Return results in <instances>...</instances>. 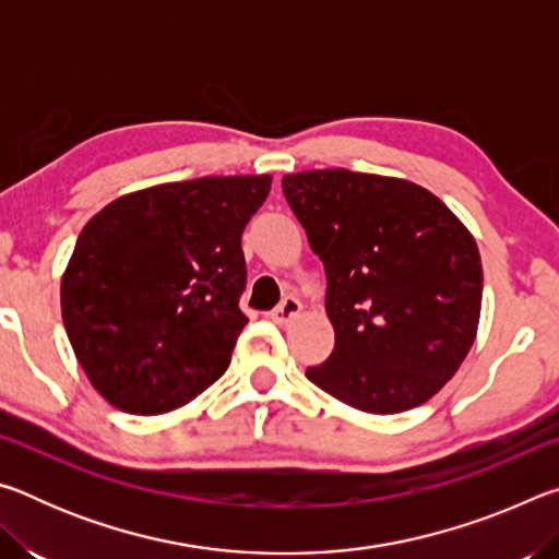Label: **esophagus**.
<instances>
[{
    "instance_id": "obj_1",
    "label": "esophagus",
    "mask_w": 559,
    "mask_h": 559,
    "mask_svg": "<svg viewBox=\"0 0 559 559\" xmlns=\"http://www.w3.org/2000/svg\"><path fill=\"white\" fill-rule=\"evenodd\" d=\"M300 308L302 306H300V300L296 296H286L281 300V306L271 313V320H273V323H278V325H288L293 318L300 316Z\"/></svg>"
}]
</instances>
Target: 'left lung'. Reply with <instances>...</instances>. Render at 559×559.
<instances>
[{
	"mask_svg": "<svg viewBox=\"0 0 559 559\" xmlns=\"http://www.w3.org/2000/svg\"><path fill=\"white\" fill-rule=\"evenodd\" d=\"M283 194L323 261L335 349L306 377L370 414L431 400L476 340L484 269L466 226L429 189L313 169Z\"/></svg>",
	"mask_w": 559,
	"mask_h": 559,
	"instance_id": "1",
	"label": "left lung"
}]
</instances>
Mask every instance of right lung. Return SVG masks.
Masks as SVG:
<instances>
[{
  "mask_svg": "<svg viewBox=\"0 0 559 559\" xmlns=\"http://www.w3.org/2000/svg\"><path fill=\"white\" fill-rule=\"evenodd\" d=\"M269 192V175L187 179L120 197L83 226L61 313L112 406L173 412L226 372L249 323L241 234Z\"/></svg>",
  "mask_w": 559,
  "mask_h": 559,
  "instance_id": "add662e5",
  "label": "right lung"
}]
</instances>
